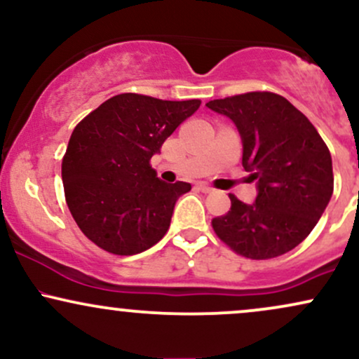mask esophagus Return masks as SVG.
I'll return each mask as SVG.
<instances>
[{"mask_svg": "<svg viewBox=\"0 0 359 359\" xmlns=\"http://www.w3.org/2000/svg\"><path fill=\"white\" fill-rule=\"evenodd\" d=\"M197 189H199V191L204 192V194H211L214 191V189L209 187L208 184H199V185H197Z\"/></svg>", "mask_w": 359, "mask_h": 359, "instance_id": "esophagus-1", "label": "esophagus"}]
</instances>
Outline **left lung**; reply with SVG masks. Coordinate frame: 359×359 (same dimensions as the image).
<instances>
[{"instance_id": "8db88e82", "label": "left lung", "mask_w": 359, "mask_h": 359, "mask_svg": "<svg viewBox=\"0 0 359 359\" xmlns=\"http://www.w3.org/2000/svg\"><path fill=\"white\" fill-rule=\"evenodd\" d=\"M229 118L243 143V167L257 180V199L234 196L212 228L229 248L251 259L280 257L314 229L334 189L327 147L309 119L285 97L248 93L209 101Z\"/></svg>"}]
</instances>
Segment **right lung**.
I'll use <instances>...</instances> for the list:
<instances>
[{
    "mask_svg": "<svg viewBox=\"0 0 359 359\" xmlns=\"http://www.w3.org/2000/svg\"><path fill=\"white\" fill-rule=\"evenodd\" d=\"M199 106V100L118 94L72 131L62 160L65 201L100 248L137 255L165 236L175 203L191 184L160 180L150 158Z\"/></svg>",
    "mask_w": 359,
    "mask_h": 359,
    "instance_id": "right-lung-1",
    "label": "right lung"
}]
</instances>
